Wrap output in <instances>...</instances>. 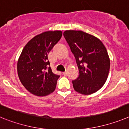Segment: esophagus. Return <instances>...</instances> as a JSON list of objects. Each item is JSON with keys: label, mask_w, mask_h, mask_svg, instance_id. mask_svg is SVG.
<instances>
[{"label": "esophagus", "mask_w": 129, "mask_h": 129, "mask_svg": "<svg viewBox=\"0 0 129 129\" xmlns=\"http://www.w3.org/2000/svg\"><path fill=\"white\" fill-rule=\"evenodd\" d=\"M63 74L64 75H67V71H65V72H63Z\"/></svg>", "instance_id": "obj_1"}]
</instances>
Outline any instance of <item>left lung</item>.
Here are the masks:
<instances>
[{
  "label": "left lung",
  "instance_id": "8db88e82",
  "mask_svg": "<svg viewBox=\"0 0 129 129\" xmlns=\"http://www.w3.org/2000/svg\"><path fill=\"white\" fill-rule=\"evenodd\" d=\"M63 36L75 57L79 76L72 83L79 93L90 95L98 91L107 80L110 58L99 39L81 30H66Z\"/></svg>",
  "mask_w": 129,
  "mask_h": 129
}]
</instances>
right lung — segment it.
<instances>
[{
    "mask_svg": "<svg viewBox=\"0 0 129 129\" xmlns=\"http://www.w3.org/2000/svg\"><path fill=\"white\" fill-rule=\"evenodd\" d=\"M60 30L46 31L28 42L17 61V74L21 84L30 93L46 96L54 91L60 76L53 73L48 54L60 40Z\"/></svg>",
    "mask_w": 129,
    "mask_h": 129,
    "instance_id": "1",
    "label": "right lung"
}]
</instances>
